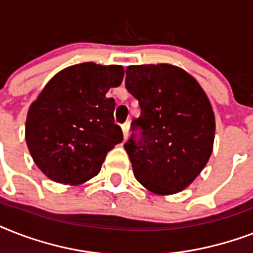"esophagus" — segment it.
<instances>
[{
	"label": "esophagus",
	"mask_w": 253,
	"mask_h": 253,
	"mask_svg": "<svg viewBox=\"0 0 253 253\" xmlns=\"http://www.w3.org/2000/svg\"><path fill=\"white\" fill-rule=\"evenodd\" d=\"M128 130H130V123H128V122L123 123L122 131H123V138H125V140H126L127 136H128Z\"/></svg>",
	"instance_id": "obj_1"
}]
</instances>
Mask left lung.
<instances>
[{
  "label": "left lung",
  "mask_w": 253,
  "mask_h": 253,
  "mask_svg": "<svg viewBox=\"0 0 253 253\" xmlns=\"http://www.w3.org/2000/svg\"><path fill=\"white\" fill-rule=\"evenodd\" d=\"M126 89L138 99L125 150L135 178L156 194L185 189L208 164L215 119L200 84L169 64L130 65Z\"/></svg>",
  "instance_id": "left-lung-1"
}]
</instances>
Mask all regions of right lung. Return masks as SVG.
Returning <instances> with one entry per match:
<instances>
[{
  "mask_svg": "<svg viewBox=\"0 0 253 253\" xmlns=\"http://www.w3.org/2000/svg\"><path fill=\"white\" fill-rule=\"evenodd\" d=\"M123 67L83 63L63 69L31 105L26 142L34 162L52 181L77 185L98 174L107 152L123 140L114 98Z\"/></svg>",
  "mask_w": 253,
  "mask_h": 253,
  "instance_id": "1",
  "label": "right lung"
}]
</instances>
